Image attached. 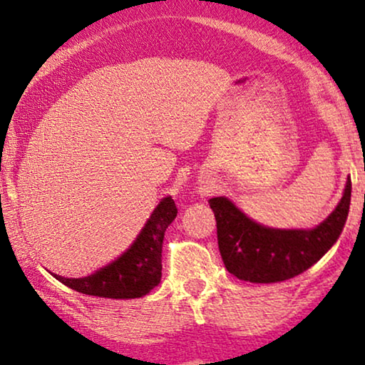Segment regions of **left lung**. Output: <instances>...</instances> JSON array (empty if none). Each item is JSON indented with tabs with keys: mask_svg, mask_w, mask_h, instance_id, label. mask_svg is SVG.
I'll return each instance as SVG.
<instances>
[{
	"mask_svg": "<svg viewBox=\"0 0 365 365\" xmlns=\"http://www.w3.org/2000/svg\"><path fill=\"white\" fill-rule=\"evenodd\" d=\"M351 178L337 207L314 229H274L249 219L227 197L209 199L224 266L241 281L271 284L314 266L341 236L351 206Z\"/></svg>",
	"mask_w": 365,
	"mask_h": 365,
	"instance_id": "1",
	"label": "left lung"
}]
</instances>
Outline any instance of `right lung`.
Returning a JSON list of instances; mask_svg holds the SVG:
<instances>
[{
  "instance_id": "1",
  "label": "right lung",
  "mask_w": 365,
  "mask_h": 365,
  "mask_svg": "<svg viewBox=\"0 0 365 365\" xmlns=\"http://www.w3.org/2000/svg\"><path fill=\"white\" fill-rule=\"evenodd\" d=\"M178 216L173 197L161 199L144 224L136 241L116 261L86 277H63L53 274L64 286L96 297L136 299L151 292L161 282V252L164 232Z\"/></svg>"
}]
</instances>
